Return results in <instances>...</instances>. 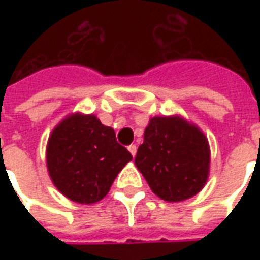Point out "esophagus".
<instances>
[{
	"label": "esophagus",
	"instance_id": "obj_1",
	"mask_svg": "<svg viewBox=\"0 0 260 260\" xmlns=\"http://www.w3.org/2000/svg\"><path fill=\"white\" fill-rule=\"evenodd\" d=\"M128 150H129L131 154H132V156L135 157L136 152H138V146H136V145H129V146H128Z\"/></svg>",
	"mask_w": 260,
	"mask_h": 260
}]
</instances>
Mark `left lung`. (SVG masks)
Masks as SVG:
<instances>
[{"label":"left lung","mask_w":260,"mask_h":260,"mask_svg":"<svg viewBox=\"0 0 260 260\" xmlns=\"http://www.w3.org/2000/svg\"><path fill=\"white\" fill-rule=\"evenodd\" d=\"M135 164L158 198L185 201L206 184L209 142L198 126L181 117H153L145 129Z\"/></svg>","instance_id":"obj_1"}]
</instances>
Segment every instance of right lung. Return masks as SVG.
Masks as SVG:
<instances>
[{
    "mask_svg": "<svg viewBox=\"0 0 260 260\" xmlns=\"http://www.w3.org/2000/svg\"><path fill=\"white\" fill-rule=\"evenodd\" d=\"M46 158L57 189L71 201L90 205L107 195L132 154L96 115L76 113L54 128Z\"/></svg>",
    "mask_w": 260,
    "mask_h": 260,
    "instance_id": "add662e5",
    "label": "right lung"
}]
</instances>
